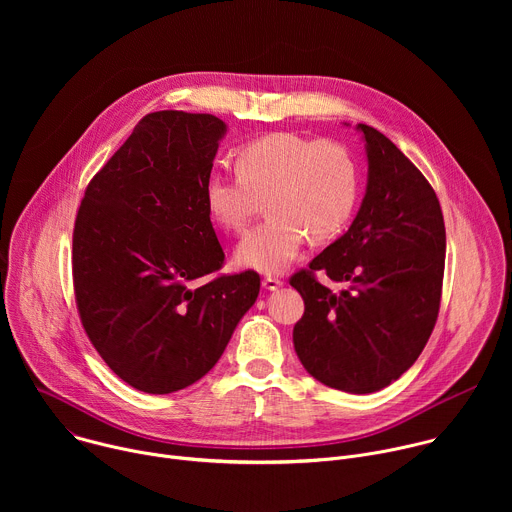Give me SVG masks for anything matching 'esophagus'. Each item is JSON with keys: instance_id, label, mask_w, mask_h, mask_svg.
Wrapping results in <instances>:
<instances>
[{"instance_id": "obj_1", "label": "esophagus", "mask_w": 512, "mask_h": 512, "mask_svg": "<svg viewBox=\"0 0 512 512\" xmlns=\"http://www.w3.org/2000/svg\"><path fill=\"white\" fill-rule=\"evenodd\" d=\"M263 287L265 289H269V291H273V289H277V287H281L283 285V281L279 279V277H271V275H267V277H263Z\"/></svg>"}]
</instances>
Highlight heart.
<instances>
[{
  "mask_svg": "<svg viewBox=\"0 0 512 512\" xmlns=\"http://www.w3.org/2000/svg\"><path fill=\"white\" fill-rule=\"evenodd\" d=\"M235 168V178L208 176L204 202L218 227L241 233L265 200V221L237 247V261L245 267L285 269L306 237L310 243L330 241L354 212L358 168L340 141L267 133L239 148Z\"/></svg>",
  "mask_w": 512,
  "mask_h": 512,
  "instance_id": "obj_1",
  "label": "heart"
}]
</instances>
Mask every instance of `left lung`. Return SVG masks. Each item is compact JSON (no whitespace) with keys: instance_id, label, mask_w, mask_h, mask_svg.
Masks as SVG:
<instances>
[{"instance_id":"8db88e82","label":"left lung","mask_w":512,"mask_h":512,"mask_svg":"<svg viewBox=\"0 0 512 512\" xmlns=\"http://www.w3.org/2000/svg\"><path fill=\"white\" fill-rule=\"evenodd\" d=\"M369 158L367 194L350 229L289 277L304 298L294 348L320 383L375 393L427 344L442 302L446 227L425 176L375 127L358 123ZM349 285L340 295L317 271Z\"/></svg>"}]
</instances>
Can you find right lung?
<instances>
[{"label":"right lung","mask_w":512,"mask_h":512,"mask_svg":"<svg viewBox=\"0 0 512 512\" xmlns=\"http://www.w3.org/2000/svg\"><path fill=\"white\" fill-rule=\"evenodd\" d=\"M227 125L208 113L145 115L93 176L72 231L81 324L107 367L166 395L202 379L259 296L253 269L221 271L204 202Z\"/></svg>","instance_id":"obj_1"}]
</instances>
